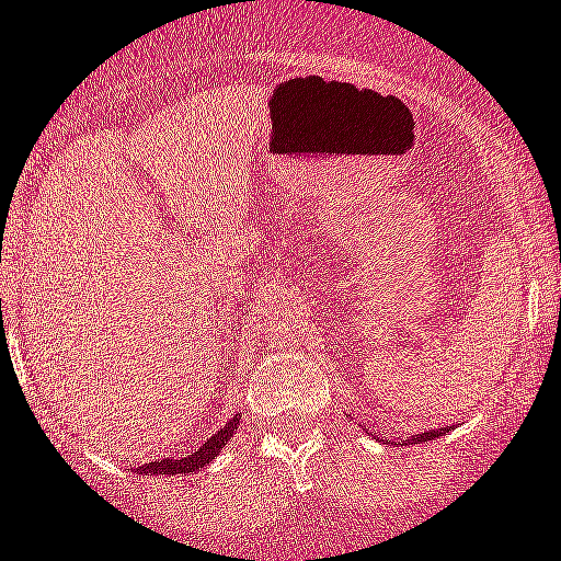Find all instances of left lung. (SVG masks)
<instances>
[{
	"instance_id": "obj_1",
	"label": "left lung",
	"mask_w": 561,
	"mask_h": 561,
	"mask_svg": "<svg viewBox=\"0 0 561 561\" xmlns=\"http://www.w3.org/2000/svg\"><path fill=\"white\" fill-rule=\"evenodd\" d=\"M445 432H450V426H445V428H428V432L412 434V437H410V439H404V443H401V445H423V443H428V439H437V437H443ZM371 437H375V439H380V437H377V434H371ZM380 443H386V445H388V439H380Z\"/></svg>"
}]
</instances>
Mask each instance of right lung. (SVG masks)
<instances>
[{
    "label": "right lung",
    "mask_w": 561,
    "mask_h": 561,
    "mask_svg": "<svg viewBox=\"0 0 561 561\" xmlns=\"http://www.w3.org/2000/svg\"><path fill=\"white\" fill-rule=\"evenodd\" d=\"M239 421H241V415L230 417V421L225 423L217 434H211V437H208L206 443L195 450V454L181 456V458H157V461L144 463V467L138 469V474H192V472H197V469L208 467V463H211V458L217 456L225 445H228L230 437H233V432L239 428Z\"/></svg>",
    "instance_id": "right-lung-1"
}]
</instances>
